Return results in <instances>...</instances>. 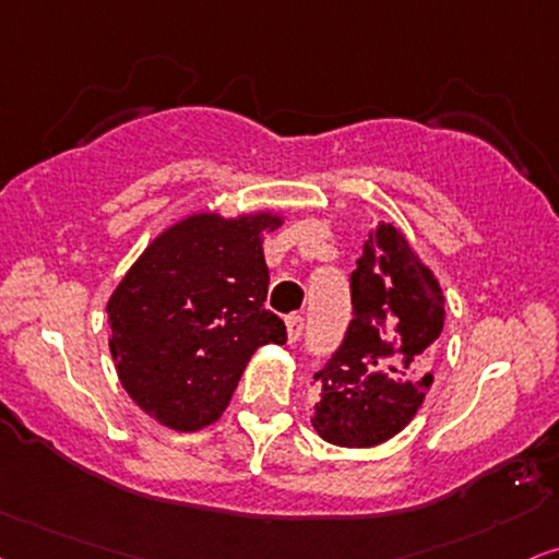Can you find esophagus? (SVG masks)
<instances>
[{
    "mask_svg": "<svg viewBox=\"0 0 559 559\" xmlns=\"http://www.w3.org/2000/svg\"><path fill=\"white\" fill-rule=\"evenodd\" d=\"M304 330V320L299 314H288L286 317V332H288V343H296L301 337Z\"/></svg>",
    "mask_w": 559,
    "mask_h": 559,
    "instance_id": "obj_1",
    "label": "esophagus"
}]
</instances>
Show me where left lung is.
<instances>
[{"mask_svg": "<svg viewBox=\"0 0 559 559\" xmlns=\"http://www.w3.org/2000/svg\"><path fill=\"white\" fill-rule=\"evenodd\" d=\"M356 265L353 320L314 373L312 426L335 447L369 449L397 436L420 409L447 312L436 275L394 224L369 231Z\"/></svg>", "mask_w": 559, "mask_h": 559, "instance_id": "obj_1", "label": "left lung"}]
</instances>
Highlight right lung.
Returning a JSON list of instances; mask_svg holds the SVG:
<instances>
[{
    "instance_id": "right-lung-1",
    "label": "right lung",
    "mask_w": 559,
    "mask_h": 559,
    "mask_svg": "<svg viewBox=\"0 0 559 559\" xmlns=\"http://www.w3.org/2000/svg\"><path fill=\"white\" fill-rule=\"evenodd\" d=\"M284 216L211 211L167 227L108 301L110 356L129 397L162 426L193 433L222 418L260 345L286 343L265 309L263 231Z\"/></svg>"
}]
</instances>
